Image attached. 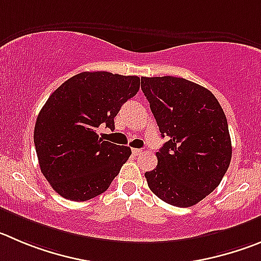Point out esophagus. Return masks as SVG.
Segmentation results:
<instances>
[{
    "label": "esophagus",
    "instance_id": "obj_1",
    "mask_svg": "<svg viewBox=\"0 0 261 261\" xmlns=\"http://www.w3.org/2000/svg\"><path fill=\"white\" fill-rule=\"evenodd\" d=\"M133 153H134V154H135V155L142 154V153H143V149H138V148H134V149H133Z\"/></svg>",
    "mask_w": 261,
    "mask_h": 261
}]
</instances>
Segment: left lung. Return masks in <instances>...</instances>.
Instances as JSON below:
<instances>
[{
	"label": "left lung",
	"mask_w": 261,
	"mask_h": 261,
	"mask_svg": "<svg viewBox=\"0 0 261 261\" xmlns=\"http://www.w3.org/2000/svg\"><path fill=\"white\" fill-rule=\"evenodd\" d=\"M162 138L158 164L145 172L150 191L176 207H191L220 184L232 160L228 122L210 90L186 79L142 77Z\"/></svg>",
	"instance_id": "1"
}]
</instances>
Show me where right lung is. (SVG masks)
Instances as JSON below:
<instances>
[{
    "label": "right lung",
    "mask_w": 261,
    "mask_h": 261,
    "mask_svg": "<svg viewBox=\"0 0 261 261\" xmlns=\"http://www.w3.org/2000/svg\"><path fill=\"white\" fill-rule=\"evenodd\" d=\"M140 87L138 75L82 72L60 85L45 103L35 126L41 172L64 198L82 202L104 193L128 160L131 149L96 134Z\"/></svg>",
    "instance_id": "1"
}]
</instances>
